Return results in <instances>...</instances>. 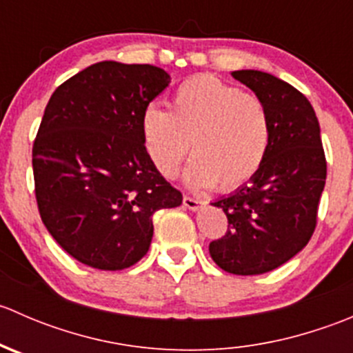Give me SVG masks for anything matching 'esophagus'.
<instances>
[{"mask_svg":"<svg viewBox=\"0 0 353 353\" xmlns=\"http://www.w3.org/2000/svg\"><path fill=\"white\" fill-rule=\"evenodd\" d=\"M183 205L186 206V208H190V210H199L203 205H205V203H203L201 199H194V198H191V196H184L183 198Z\"/></svg>","mask_w":353,"mask_h":353,"instance_id":"obj_1","label":"esophagus"}]
</instances>
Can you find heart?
Instances as JSON below:
<instances>
[{"label":"heart","mask_w":353,"mask_h":353,"mask_svg":"<svg viewBox=\"0 0 353 353\" xmlns=\"http://www.w3.org/2000/svg\"><path fill=\"white\" fill-rule=\"evenodd\" d=\"M148 159L162 176L174 177L190 152L184 174L191 190L219 184L243 186L259 170L270 145V119L263 102L210 74L188 78L174 92L169 110L148 105L140 119Z\"/></svg>","instance_id":"heart-1"}]
</instances>
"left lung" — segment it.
<instances>
[{
  "label": "left lung",
  "instance_id": "obj_1",
  "mask_svg": "<svg viewBox=\"0 0 353 353\" xmlns=\"http://www.w3.org/2000/svg\"><path fill=\"white\" fill-rule=\"evenodd\" d=\"M254 92L270 119V145L248 184L212 203L229 230L210 243L213 261L234 275H261L305 248L325 190L326 160L311 102L292 85L258 70L232 71Z\"/></svg>",
  "mask_w": 353,
  "mask_h": 353
}]
</instances>
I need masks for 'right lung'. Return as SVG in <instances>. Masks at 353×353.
<instances>
[{
    "label": "right lung",
    "mask_w": 353,
    "mask_h": 353,
    "mask_svg": "<svg viewBox=\"0 0 353 353\" xmlns=\"http://www.w3.org/2000/svg\"><path fill=\"white\" fill-rule=\"evenodd\" d=\"M170 77L152 65L101 61L59 85L32 150L39 212L56 243L97 270L147 254L154 213L183 203L143 148L140 119Z\"/></svg>",
    "instance_id": "add662e5"
}]
</instances>
